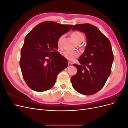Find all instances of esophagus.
I'll return each mask as SVG.
<instances>
[{
	"label": "esophagus",
	"instance_id": "esophagus-1",
	"mask_svg": "<svg viewBox=\"0 0 128 128\" xmlns=\"http://www.w3.org/2000/svg\"><path fill=\"white\" fill-rule=\"evenodd\" d=\"M72 63L71 62H70V61L68 62V65L69 66H71V65H72Z\"/></svg>",
	"mask_w": 128,
	"mask_h": 128
}]
</instances>
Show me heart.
<instances>
[{"instance_id": "heart-1", "label": "heart", "mask_w": 128, "mask_h": 128, "mask_svg": "<svg viewBox=\"0 0 128 128\" xmlns=\"http://www.w3.org/2000/svg\"><path fill=\"white\" fill-rule=\"evenodd\" d=\"M71 36L77 42H78V43L82 42L84 39V36L83 34L79 32H77V31L72 32L71 34ZM64 34H62V35L60 36L59 38H58L57 43L58 46H59V48L61 47L62 42V40L64 39ZM62 56L64 58H65L66 59H67L69 61H74L76 58H77L79 56L80 54L78 52L76 51H64L62 53Z\"/></svg>"}]
</instances>
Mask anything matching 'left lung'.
<instances>
[{"mask_svg": "<svg viewBox=\"0 0 128 128\" xmlns=\"http://www.w3.org/2000/svg\"><path fill=\"white\" fill-rule=\"evenodd\" d=\"M72 30L80 31L87 38L86 50L78 59L80 64H73L77 71L71 78L72 87L84 95L95 94L111 73L114 55L110 42L97 27L90 24H76Z\"/></svg>", "mask_w": 128, "mask_h": 128, "instance_id": "left-lung-1", "label": "left lung"}]
</instances>
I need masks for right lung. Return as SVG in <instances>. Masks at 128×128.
<instances>
[{
  "label": "right lung",
  "instance_id": "right-lung-1",
  "mask_svg": "<svg viewBox=\"0 0 128 128\" xmlns=\"http://www.w3.org/2000/svg\"><path fill=\"white\" fill-rule=\"evenodd\" d=\"M72 26L45 21L26 36L20 65L24 80L31 89L42 92L51 88L58 74L68 67L67 59L57 51V42Z\"/></svg>",
  "mask_w": 128,
  "mask_h": 128
}]
</instances>
